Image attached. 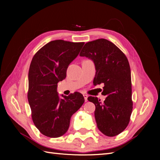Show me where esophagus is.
Segmentation results:
<instances>
[{
    "label": "esophagus",
    "mask_w": 160,
    "mask_h": 160,
    "mask_svg": "<svg viewBox=\"0 0 160 160\" xmlns=\"http://www.w3.org/2000/svg\"><path fill=\"white\" fill-rule=\"evenodd\" d=\"M83 97H84V99H85V101H88V95H86V94H84L83 95Z\"/></svg>",
    "instance_id": "1"
}]
</instances>
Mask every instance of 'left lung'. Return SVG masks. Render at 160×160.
Masks as SVG:
<instances>
[{
	"instance_id": "obj_1",
	"label": "left lung",
	"mask_w": 160,
	"mask_h": 160,
	"mask_svg": "<svg viewBox=\"0 0 160 160\" xmlns=\"http://www.w3.org/2000/svg\"><path fill=\"white\" fill-rule=\"evenodd\" d=\"M79 55L93 61L95 85L103 84V102L89 97L95 105V118L101 132L109 137L122 133L129 124L133 109L132 79L128 60L113 42L99 38L87 42Z\"/></svg>"
}]
</instances>
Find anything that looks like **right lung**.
<instances>
[{"mask_svg": "<svg viewBox=\"0 0 160 160\" xmlns=\"http://www.w3.org/2000/svg\"><path fill=\"white\" fill-rule=\"evenodd\" d=\"M85 42L52 41L34 55L28 71L27 98L33 123L49 138H59L69 128L71 116L83 104V95L57 93V83L65 79L67 69Z\"/></svg>", "mask_w": 160, "mask_h": 160, "instance_id": "obj_1", "label": "right lung"}]
</instances>
